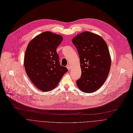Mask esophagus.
<instances>
[{"instance_id":"1","label":"esophagus","mask_w":133,"mask_h":133,"mask_svg":"<svg viewBox=\"0 0 133 133\" xmlns=\"http://www.w3.org/2000/svg\"><path fill=\"white\" fill-rule=\"evenodd\" d=\"M66 68H68V70H70V69H71V66H70L69 64L67 65V66H66Z\"/></svg>"}]
</instances>
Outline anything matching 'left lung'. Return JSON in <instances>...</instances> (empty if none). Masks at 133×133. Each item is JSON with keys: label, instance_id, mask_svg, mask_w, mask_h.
I'll return each instance as SVG.
<instances>
[{"label": "left lung", "instance_id": "8db88e82", "mask_svg": "<svg viewBox=\"0 0 133 133\" xmlns=\"http://www.w3.org/2000/svg\"><path fill=\"white\" fill-rule=\"evenodd\" d=\"M80 61L81 75L77 87L85 93H93L104 84L110 72L111 59L108 45L98 35L85 31L73 38Z\"/></svg>", "mask_w": 133, "mask_h": 133}]
</instances>
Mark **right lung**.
Segmentation results:
<instances>
[{
  "instance_id": "1",
  "label": "right lung",
  "mask_w": 133,
  "mask_h": 133,
  "mask_svg": "<svg viewBox=\"0 0 133 133\" xmlns=\"http://www.w3.org/2000/svg\"><path fill=\"white\" fill-rule=\"evenodd\" d=\"M63 38L49 31L34 38L25 52L24 66L33 84L43 92L54 89L68 69L60 65L57 48Z\"/></svg>"
}]
</instances>
